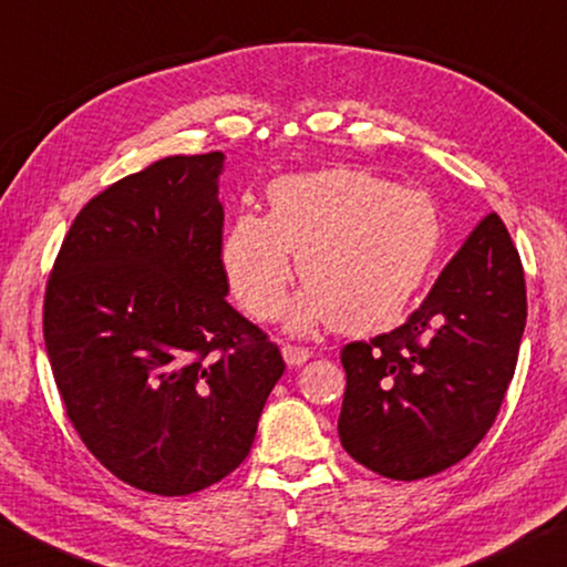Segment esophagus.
I'll return each instance as SVG.
<instances>
[{"label": "esophagus", "instance_id": "34e87169", "mask_svg": "<svg viewBox=\"0 0 567 567\" xmlns=\"http://www.w3.org/2000/svg\"><path fill=\"white\" fill-rule=\"evenodd\" d=\"M281 354L284 360L289 364H303L307 360H311V350H307V347H296V344H284L281 347Z\"/></svg>", "mask_w": 567, "mask_h": 567}]
</instances>
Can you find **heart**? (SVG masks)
Instances as JSON below:
<instances>
[{
    "label": "heart",
    "mask_w": 567,
    "mask_h": 567,
    "mask_svg": "<svg viewBox=\"0 0 567 567\" xmlns=\"http://www.w3.org/2000/svg\"><path fill=\"white\" fill-rule=\"evenodd\" d=\"M441 215L417 189L337 167L289 174L268 187V217L240 215L223 240L235 299L256 319L281 309L291 256L307 289L289 324L347 332L388 327L429 276L441 246Z\"/></svg>",
    "instance_id": "obj_1"
}]
</instances>
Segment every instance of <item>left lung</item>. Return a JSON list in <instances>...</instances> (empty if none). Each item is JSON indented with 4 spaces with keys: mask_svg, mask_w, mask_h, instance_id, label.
I'll use <instances>...</instances> for the list:
<instances>
[{
    "mask_svg": "<svg viewBox=\"0 0 567 567\" xmlns=\"http://www.w3.org/2000/svg\"><path fill=\"white\" fill-rule=\"evenodd\" d=\"M527 291L499 215L476 225L405 324L342 350L339 441L370 472L415 482L458 464L515 378Z\"/></svg>",
    "mask_w": 567,
    "mask_h": 567,
    "instance_id": "left-lung-1",
    "label": "left lung"
}]
</instances>
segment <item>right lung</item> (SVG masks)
<instances>
[{
    "mask_svg": "<svg viewBox=\"0 0 567 567\" xmlns=\"http://www.w3.org/2000/svg\"><path fill=\"white\" fill-rule=\"evenodd\" d=\"M225 154L167 156L95 195L52 266L42 332L68 417L142 492L182 496L243 464L286 364L235 311Z\"/></svg>",
    "mask_w": 567,
    "mask_h": 567,
    "instance_id": "add662e5",
    "label": "right lung"
}]
</instances>
